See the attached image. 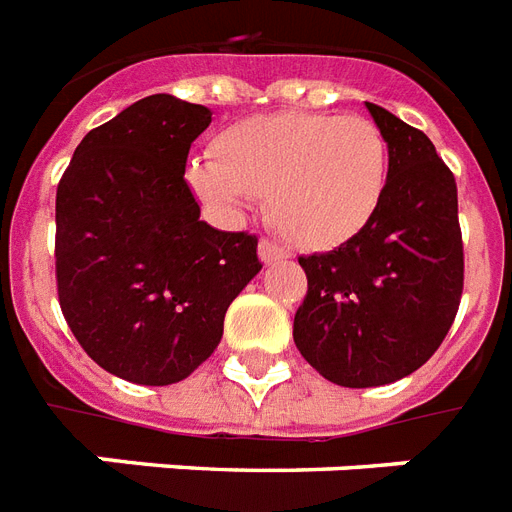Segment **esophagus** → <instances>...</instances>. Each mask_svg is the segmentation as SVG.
Listing matches in <instances>:
<instances>
[{
  "mask_svg": "<svg viewBox=\"0 0 512 512\" xmlns=\"http://www.w3.org/2000/svg\"><path fill=\"white\" fill-rule=\"evenodd\" d=\"M257 252H260V260H263L265 265L279 263V260H287L289 257V249H284L281 244H276V241H271V239H260V244H257Z\"/></svg>",
  "mask_w": 512,
  "mask_h": 512,
  "instance_id": "esophagus-1",
  "label": "esophagus"
}]
</instances>
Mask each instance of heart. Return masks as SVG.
I'll return each instance as SVG.
<instances>
[{
	"label": "heart",
	"mask_w": 512,
	"mask_h": 512,
	"mask_svg": "<svg viewBox=\"0 0 512 512\" xmlns=\"http://www.w3.org/2000/svg\"><path fill=\"white\" fill-rule=\"evenodd\" d=\"M390 180L382 130L361 116L279 111L249 116L212 140V162L188 167L204 204L239 209L268 196V212L300 247H337L380 209Z\"/></svg>",
	"instance_id": "b5f03b06"
}]
</instances>
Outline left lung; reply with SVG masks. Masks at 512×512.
<instances>
[{"instance_id":"left-lung-1","label":"left lung","mask_w":512,"mask_h":512,"mask_svg":"<svg viewBox=\"0 0 512 512\" xmlns=\"http://www.w3.org/2000/svg\"><path fill=\"white\" fill-rule=\"evenodd\" d=\"M390 151V180L364 231L300 257L308 295L295 345L342 388H374L420 369L460 308L465 257L457 183L425 132L366 103Z\"/></svg>"}]
</instances>
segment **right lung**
<instances>
[{"label": "right lung", "instance_id": "1", "mask_svg": "<svg viewBox=\"0 0 512 512\" xmlns=\"http://www.w3.org/2000/svg\"><path fill=\"white\" fill-rule=\"evenodd\" d=\"M212 111L148 95L76 146L55 196L60 311L87 356L138 385H172L223 337L255 279L257 236L199 220L185 183Z\"/></svg>", "mask_w": 512, "mask_h": 512}]
</instances>
